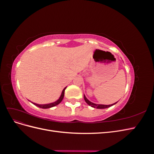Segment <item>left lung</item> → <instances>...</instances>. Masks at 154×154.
<instances>
[{
    "label": "left lung",
    "mask_w": 154,
    "mask_h": 154,
    "mask_svg": "<svg viewBox=\"0 0 154 154\" xmlns=\"http://www.w3.org/2000/svg\"><path fill=\"white\" fill-rule=\"evenodd\" d=\"M84 100L85 101L86 103L88 105H91V106L94 107V108H96V109H106V108H109V107L112 106L114 105H115L116 103H114V104H112V105H97V104H95V103H92V102H91L90 101H88L87 97L85 96L84 95Z\"/></svg>",
    "instance_id": "8db88e82"
}]
</instances>
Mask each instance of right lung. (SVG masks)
<instances>
[{"instance_id":"right-lung-1","label":"right lung","mask_w":154,"mask_h":154,"mask_svg":"<svg viewBox=\"0 0 154 154\" xmlns=\"http://www.w3.org/2000/svg\"><path fill=\"white\" fill-rule=\"evenodd\" d=\"M66 88H64V89L63 90L62 92V94L61 96H60V98L57 101L54 102V103H49V104H45V105H38V104H36V103H33L34 105H35L36 106L40 107V108H42V109H49V108H51V107H53V106H54L56 105H58L60 102H61L63 98V96H64V92H65V90H66Z\"/></svg>"}]
</instances>
